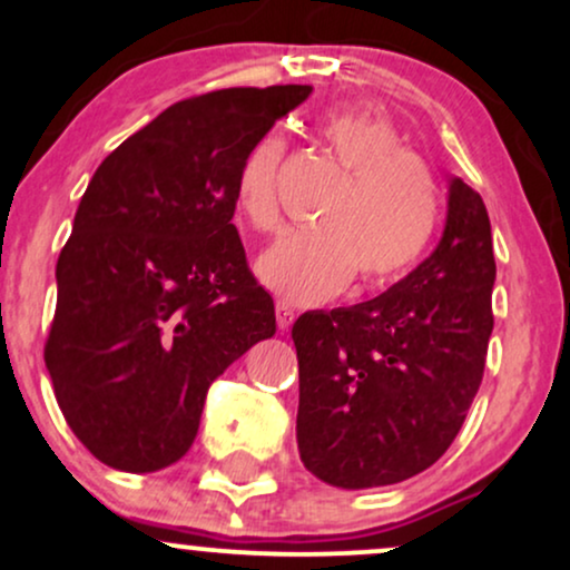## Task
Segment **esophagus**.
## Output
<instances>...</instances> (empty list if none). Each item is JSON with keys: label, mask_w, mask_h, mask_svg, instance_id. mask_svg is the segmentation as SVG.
I'll list each match as a JSON object with an SVG mask.
<instances>
[{"label": "esophagus", "mask_w": 570, "mask_h": 570, "mask_svg": "<svg viewBox=\"0 0 570 570\" xmlns=\"http://www.w3.org/2000/svg\"><path fill=\"white\" fill-rule=\"evenodd\" d=\"M294 318H297V316H294V311H292L289 305H286V303H276V322H278V330H281V332L289 330V326L294 324Z\"/></svg>", "instance_id": "obj_1"}]
</instances>
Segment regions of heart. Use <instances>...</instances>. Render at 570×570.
Instances as JSON below:
<instances>
[{"instance_id": "b5f03b06", "label": "heart", "mask_w": 570, "mask_h": 570, "mask_svg": "<svg viewBox=\"0 0 570 570\" xmlns=\"http://www.w3.org/2000/svg\"><path fill=\"white\" fill-rule=\"evenodd\" d=\"M318 139L345 174L316 222V230L281 235L257 259L267 289L297 305L337 297L353 276L367 286L402 278L423 259L442 219L431 168L407 153L385 120L364 112H332L318 120ZM284 139L254 144L235 176V212L254 230H276V198Z\"/></svg>"}]
</instances>
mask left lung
Returning a JSON list of instances; mask_svg holds the SVG:
<instances>
[{
	"instance_id": "8db88e82",
	"label": "left lung",
	"mask_w": 570,
	"mask_h": 570,
	"mask_svg": "<svg viewBox=\"0 0 570 570\" xmlns=\"http://www.w3.org/2000/svg\"><path fill=\"white\" fill-rule=\"evenodd\" d=\"M493 235L480 193L453 176L434 252L367 303L307 311L297 448L326 485H394L440 461L463 426L493 332Z\"/></svg>"
}]
</instances>
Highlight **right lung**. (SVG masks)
Here are the masks:
<instances>
[{"mask_svg": "<svg viewBox=\"0 0 570 570\" xmlns=\"http://www.w3.org/2000/svg\"><path fill=\"white\" fill-rule=\"evenodd\" d=\"M311 85L187 98L96 168L56 265L45 364L69 429L130 474L193 448L208 389L276 335L233 225L246 153Z\"/></svg>", "mask_w": 570, "mask_h": 570, "instance_id": "add662e5", "label": "right lung"}]
</instances>
